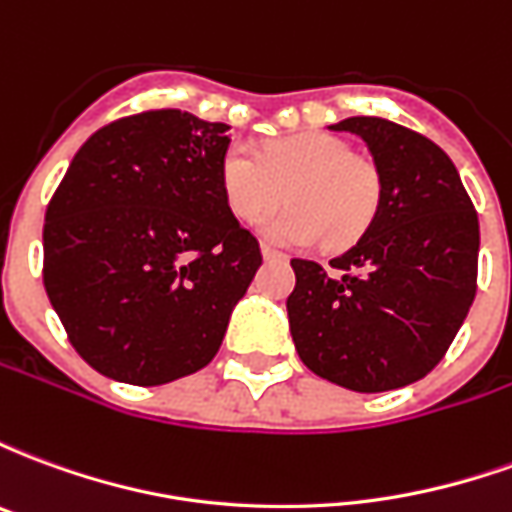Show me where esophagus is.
Returning a JSON list of instances; mask_svg holds the SVG:
<instances>
[{
  "mask_svg": "<svg viewBox=\"0 0 512 512\" xmlns=\"http://www.w3.org/2000/svg\"><path fill=\"white\" fill-rule=\"evenodd\" d=\"M263 257H266L268 263H271V260H274V263H285V260H288V255H285V252L271 249V246H263Z\"/></svg>",
  "mask_w": 512,
  "mask_h": 512,
  "instance_id": "34e87169",
  "label": "esophagus"
}]
</instances>
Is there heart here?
Wrapping results in <instances>:
<instances>
[{"label":"heart","mask_w":512,"mask_h":512,"mask_svg":"<svg viewBox=\"0 0 512 512\" xmlns=\"http://www.w3.org/2000/svg\"><path fill=\"white\" fill-rule=\"evenodd\" d=\"M219 183L227 208L244 224L263 219L288 197V211L266 219L260 233L290 246L323 238L329 249H345L367 233L381 205L376 164L332 134L277 139L263 153L230 145L219 164Z\"/></svg>","instance_id":"b5f03b06"}]
</instances>
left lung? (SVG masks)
<instances>
[{"mask_svg":"<svg viewBox=\"0 0 512 512\" xmlns=\"http://www.w3.org/2000/svg\"><path fill=\"white\" fill-rule=\"evenodd\" d=\"M329 128L365 139L381 172V205L332 268L290 260V334L315 376L354 392L400 389L439 365L466 321L480 222L455 164L428 136L384 117Z\"/></svg>","mask_w":512,"mask_h":512,"instance_id":"1","label":"left lung"}]
</instances>
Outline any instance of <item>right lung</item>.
Returning <instances> with one entry per match:
<instances>
[{"mask_svg":"<svg viewBox=\"0 0 512 512\" xmlns=\"http://www.w3.org/2000/svg\"><path fill=\"white\" fill-rule=\"evenodd\" d=\"M230 126L153 109L98 128L43 224V285L87 365L158 386L211 362L263 263L219 183Z\"/></svg>","mask_w":512,"mask_h":512,"instance_id":"obj_1","label":"right lung"}]
</instances>
